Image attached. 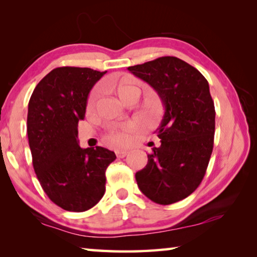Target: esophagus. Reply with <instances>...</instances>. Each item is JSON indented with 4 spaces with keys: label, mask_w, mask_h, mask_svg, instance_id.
Instances as JSON below:
<instances>
[{
    "label": "esophagus",
    "mask_w": 257,
    "mask_h": 257,
    "mask_svg": "<svg viewBox=\"0 0 257 257\" xmlns=\"http://www.w3.org/2000/svg\"><path fill=\"white\" fill-rule=\"evenodd\" d=\"M115 154H116V156H118L119 159H123L125 155L128 154V151H125V150H118L115 152Z\"/></svg>",
    "instance_id": "1"
}]
</instances>
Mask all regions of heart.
Returning <instances> with one entry per match:
<instances>
[{
    "label": "heart",
    "instance_id": "heart-1",
    "mask_svg": "<svg viewBox=\"0 0 257 257\" xmlns=\"http://www.w3.org/2000/svg\"><path fill=\"white\" fill-rule=\"evenodd\" d=\"M111 88L114 90L115 94L118 95L121 101L124 103H133L137 102L139 97H141L142 90L139 87L134 84V82L129 79L128 77H121L120 79L112 82ZM98 97V90H94L92 95L89 96L88 99V108H92L94 106L95 102ZM159 107L154 106V111H158ZM130 130V127H125L120 130H112L105 136V141L110 145L113 146H121L124 145L128 141V132Z\"/></svg>",
    "mask_w": 257,
    "mask_h": 257
}]
</instances>
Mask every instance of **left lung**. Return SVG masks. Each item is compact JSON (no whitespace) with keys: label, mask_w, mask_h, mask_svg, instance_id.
<instances>
[{"label":"left lung","mask_w":257,"mask_h":257,"mask_svg":"<svg viewBox=\"0 0 257 257\" xmlns=\"http://www.w3.org/2000/svg\"><path fill=\"white\" fill-rule=\"evenodd\" d=\"M128 70L158 92L165 107L158 128L161 146L136 173L147 198L169 205L201 185L213 151L215 108L208 82L196 68L176 56H162Z\"/></svg>","instance_id":"left-lung-1"}]
</instances>
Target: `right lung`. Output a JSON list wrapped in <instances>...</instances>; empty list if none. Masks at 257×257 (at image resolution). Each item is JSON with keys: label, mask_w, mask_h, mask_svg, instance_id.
Returning a JSON list of instances; mask_svg holds the SVG:
<instances>
[{"label": "right lung", "mask_w": 257, "mask_h": 257, "mask_svg": "<svg viewBox=\"0 0 257 257\" xmlns=\"http://www.w3.org/2000/svg\"><path fill=\"white\" fill-rule=\"evenodd\" d=\"M106 71L60 67L35 87L28 103L27 135L33 167L52 202L71 212H85L105 193V170L116 159L101 146L78 145V122L87 98Z\"/></svg>", "instance_id": "1"}]
</instances>
